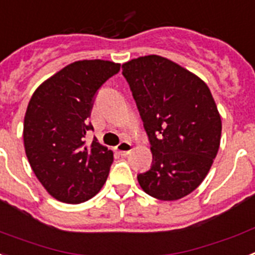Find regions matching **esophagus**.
I'll return each instance as SVG.
<instances>
[{
  "instance_id": "34e87169",
  "label": "esophagus",
  "mask_w": 255,
  "mask_h": 255,
  "mask_svg": "<svg viewBox=\"0 0 255 255\" xmlns=\"http://www.w3.org/2000/svg\"><path fill=\"white\" fill-rule=\"evenodd\" d=\"M116 150H117L119 153H121V155H128L131 151V144L129 142H126V140H123L119 146L116 147Z\"/></svg>"
}]
</instances>
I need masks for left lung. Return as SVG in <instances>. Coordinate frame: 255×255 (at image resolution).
I'll list each match as a JSON object with an SVG mask.
<instances>
[{
    "mask_svg": "<svg viewBox=\"0 0 255 255\" xmlns=\"http://www.w3.org/2000/svg\"><path fill=\"white\" fill-rule=\"evenodd\" d=\"M151 143L152 165L138 174L144 193L177 201L194 191L211 168L220 146L222 119L201 78L161 56L123 64Z\"/></svg>",
    "mask_w": 255,
    "mask_h": 255,
    "instance_id": "left-lung-1",
    "label": "left lung"
}]
</instances>
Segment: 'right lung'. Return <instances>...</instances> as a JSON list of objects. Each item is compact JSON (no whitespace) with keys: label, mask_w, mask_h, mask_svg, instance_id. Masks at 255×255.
Returning a JSON list of instances; mask_svg holds the SVG:
<instances>
[{"label":"right lung","mask_w":255,"mask_h":255,"mask_svg":"<svg viewBox=\"0 0 255 255\" xmlns=\"http://www.w3.org/2000/svg\"><path fill=\"white\" fill-rule=\"evenodd\" d=\"M120 64L104 60L75 61L35 90L27 107L23 142L37 180L57 201L77 205L103 188L113 152L95 138L90 117L95 94L120 71Z\"/></svg>","instance_id":"obj_1"}]
</instances>
